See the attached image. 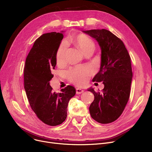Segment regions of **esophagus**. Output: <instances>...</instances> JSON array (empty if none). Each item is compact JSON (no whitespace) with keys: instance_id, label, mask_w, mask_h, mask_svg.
<instances>
[{"instance_id":"obj_1","label":"esophagus","mask_w":152,"mask_h":152,"mask_svg":"<svg viewBox=\"0 0 152 152\" xmlns=\"http://www.w3.org/2000/svg\"><path fill=\"white\" fill-rule=\"evenodd\" d=\"M84 92V90L80 89V88H77L76 89V94H81Z\"/></svg>"}]
</instances>
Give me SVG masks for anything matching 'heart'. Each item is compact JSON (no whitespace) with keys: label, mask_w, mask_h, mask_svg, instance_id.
Instances as JSON below:
<instances>
[{"label":"heart","mask_w":152,"mask_h":152,"mask_svg":"<svg viewBox=\"0 0 152 152\" xmlns=\"http://www.w3.org/2000/svg\"><path fill=\"white\" fill-rule=\"evenodd\" d=\"M73 42L84 53L91 49H94L95 44L92 39L85 34H78L73 39ZM68 44L66 41H63L57 51L56 59L58 64H63L65 61L66 52ZM92 68L86 66H79L70 69L68 73L69 81L77 85H83L92 74Z\"/></svg>","instance_id":"obj_1"}]
</instances>
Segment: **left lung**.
<instances>
[{"label": "left lung", "mask_w": 152, "mask_h": 152, "mask_svg": "<svg viewBox=\"0 0 152 152\" xmlns=\"http://www.w3.org/2000/svg\"><path fill=\"white\" fill-rule=\"evenodd\" d=\"M83 32L96 40L100 47V71L92 81H102L104 84L101 94L92 87L87 89L94 95L89 112L98 123H110L121 116L129 98L132 78L130 56L121 40L110 31L102 29Z\"/></svg>", "instance_id": "obj_1"}]
</instances>
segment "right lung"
<instances>
[{
  "label": "right lung",
  "instance_id": "right-lung-1",
  "mask_svg": "<svg viewBox=\"0 0 152 152\" xmlns=\"http://www.w3.org/2000/svg\"><path fill=\"white\" fill-rule=\"evenodd\" d=\"M64 32L40 36L27 56L24 69L25 89L31 107L40 120L52 126L65 121L68 102L76 94L71 86L57 94L50 85L53 77L51 71L57 65L56 54Z\"/></svg>",
  "mask_w": 152,
  "mask_h": 152
}]
</instances>
